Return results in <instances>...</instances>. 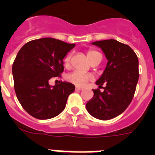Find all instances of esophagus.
I'll return each instance as SVG.
<instances>
[{
	"mask_svg": "<svg viewBox=\"0 0 155 155\" xmlns=\"http://www.w3.org/2000/svg\"><path fill=\"white\" fill-rule=\"evenodd\" d=\"M81 90H82V88H80V87H75V91H81Z\"/></svg>",
	"mask_w": 155,
	"mask_h": 155,
	"instance_id": "34e87169",
	"label": "esophagus"
}]
</instances>
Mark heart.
Segmentation results:
<instances>
[{
  "instance_id": "heart-1",
  "label": "heart",
  "mask_w": 155,
  "mask_h": 155,
  "mask_svg": "<svg viewBox=\"0 0 155 155\" xmlns=\"http://www.w3.org/2000/svg\"><path fill=\"white\" fill-rule=\"evenodd\" d=\"M99 52L93 51V50H90L87 51V58L91 61L92 58H94L95 56L97 55ZM71 59V54L66 56L65 59H64V64L65 66L68 67L70 63ZM93 80V75L89 73H85L80 71H75L73 72L70 73L67 75V80L68 82L71 83L73 84H75L77 87H84L87 82H89L91 80Z\"/></svg>"
}]
</instances>
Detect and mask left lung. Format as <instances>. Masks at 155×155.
Here are the masks:
<instances>
[{
	"instance_id": "8db88e82",
	"label": "left lung",
	"mask_w": 155,
	"mask_h": 155,
	"mask_svg": "<svg viewBox=\"0 0 155 155\" xmlns=\"http://www.w3.org/2000/svg\"><path fill=\"white\" fill-rule=\"evenodd\" d=\"M92 44L102 50L108 63L96 82L104 91L92 90L94 96L86 104V108L95 118L109 120L122 113L132 101L139 78L138 58L128 45L115 39ZM103 84L105 87H102Z\"/></svg>"
}]
</instances>
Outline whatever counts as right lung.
<instances>
[{"mask_svg": "<svg viewBox=\"0 0 155 155\" xmlns=\"http://www.w3.org/2000/svg\"><path fill=\"white\" fill-rule=\"evenodd\" d=\"M75 44L52 38L25 43L13 62L14 90L22 108L30 115L47 120L60 114L75 85L68 82L51 86L49 80L63 71V58Z\"/></svg>", "mask_w": 155, "mask_h": 155, "instance_id": "right-lung-1", "label": "right lung"}]
</instances>
